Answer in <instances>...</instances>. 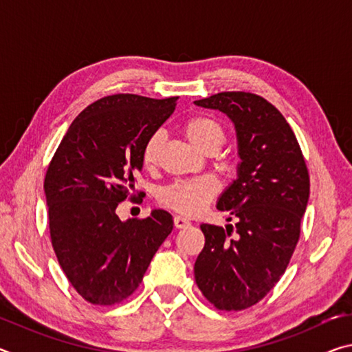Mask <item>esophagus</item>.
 I'll return each mask as SVG.
<instances>
[{"instance_id":"esophagus-1","label":"esophagus","mask_w":352,"mask_h":352,"mask_svg":"<svg viewBox=\"0 0 352 352\" xmlns=\"http://www.w3.org/2000/svg\"><path fill=\"white\" fill-rule=\"evenodd\" d=\"M174 225L175 228H186V226L190 225L189 220L186 217H182V216H175L174 217Z\"/></svg>"}]
</instances>
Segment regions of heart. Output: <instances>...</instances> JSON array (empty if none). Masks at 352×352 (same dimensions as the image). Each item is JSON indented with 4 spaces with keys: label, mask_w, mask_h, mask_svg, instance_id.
Instances as JSON below:
<instances>
[{
    "label": "heart",
    "mask_w": 352,
    "mask_h": 352,
    "mask_svg": "<svg viewBox=\"0 0 352 352\" xmlns=\"http://www.w3.org/2000/svg\"><path fill=\"white\" fill-rule=\"evenodd\" d=\"M184 135L192 144L205 151L210 146H222L225 140L223 129L220 122L210 116H192L183 126ZM164 141L162 130L153 132L146 140L141 151V160L146 168H152L157 163L160 148ZM217 194V184L211 178H197V180L175 182L163 188L158 194V201L166 208H170L177 212L192 216L201 208L210 204Z\"/></svg>",
    "instance_id": "obj_1"
}]
</instances>
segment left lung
Listing matches in <instances>:
<instances>
[{"mask_svg":"<svg viewBox=\"0 0 352 352\" xmlns=\"http://www.w3.org/2000/svg\"><path fill=\"white\" fill-rule=\"evenodd\" d=\"M194 104L220 110L234 122L242 160L237 178L217 201V210L228 211L236 223L226 230L200 225L205 247L194 265L195 283L219 311H243L287 269L309 200L307 166L281 111L258 94L223 91Z\"/></svg>","mask_w":352,"mask_h":352,"instance_id":"obj_1","label":"left lung"}]
</instances>
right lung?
I'll list each match as a JSON object with an SVG mask.
<instances>
[{
  "instance_id": "1",
  "label": "right lung",
  "mask_w": 352,
  "mask_h": 352,
  "mask_svg": "<svg viewBox=\"0 0 352 352\" xmlns=\"http://www.w3.org/2000/svg\"><path fill=\"white\" fill-rule=\"evenodd\" d=\"M177 99L121 93L96 100L74 119L47 166L52 248L71 285L91 305L127 300L174 228L168 211L122 222L116 208L135 199L142 146L174 113Z\"/></svg>"
}]
</instances>
